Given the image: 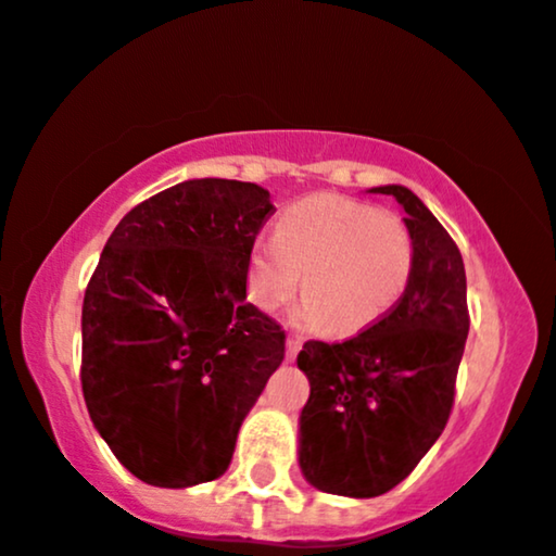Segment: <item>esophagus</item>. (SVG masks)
I'll list each match as a JSON object with an SVG mask.
<instances>
[{
    "mask_svg": "<svg viewBox=\"0 0 556 556\" xmlns=\"http://www.w3.org/2000/svg\"><path fill=\"white\" fill-rule=\"evenodd\" d=\"M302 338L299 336H289L286 338V358H289V362H293V358H296V354L299 351H302Z\"/></svg>",
    "mask_w": 556,
    "mask_h": 556,
    "instance_id": "esophagus-1",
    "label": "esophagus"
}]
</instances>
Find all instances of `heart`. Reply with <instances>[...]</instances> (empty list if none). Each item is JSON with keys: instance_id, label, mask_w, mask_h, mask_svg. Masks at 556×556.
I'll return each mask as SVG.
<instances>
[{"instance_id": "heart-1", "label": "heart", "mask_w": 556, "mask_h": 556, "mask_svg": "<svg viewBox=\"0 0 556 556\" xmlns=\"http://www.w3.org/2000/svg\"><path fill=\"white\" fill-rule=\"evenodd\" d=\"M414 239L403 220L364 202L315 194L286 207L276 237L254 241L247 293L263 312H278L302 289L309 296L296 323L356 332L380 319L406 291Z\"/></svg>"}]
</instances>
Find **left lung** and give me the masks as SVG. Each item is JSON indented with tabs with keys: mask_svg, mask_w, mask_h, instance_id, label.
I'll return each mask as SVG.
<instances>
[{
	"mask_svg": "<svg viewBox=\"0 0 556 556\" xmlns=\"http://www.w3.org/2000/svg\"><path fill=\"white\" fill-rule=\"evenodd\" d=\"M393 194L414 239V270L393 309L343 343L306 341L296 364L309 380L299 416V468L319 492L380 497L429 453L450 419L468 338L466 267L408 187Z\"/></svg>",
	"mask_w": 556,
	"mask_h": 556,
	"instance_id": "1",
	"label": "left lung"
}]
</instances>
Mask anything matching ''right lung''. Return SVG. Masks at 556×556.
Segmentation results:
<instances>
[{
	"mask_svg": "<svg viewBox=\"0 0 556 556\" xmlns=\"http://www.w3.org/2000/svg\"><path fill=\"white\" fill-rule=\"evenodd\" d=\"M273 213L252 181L189 179L132 207L85 289L83 395L116 460L150 486L218 479L286 354L247 304V257Z\"/></svg>",
	"mask_w": 556,
	"mask_h": 556,
	"instance_id": "add662e5",
	"label": "right lung"
}]
</instances>
